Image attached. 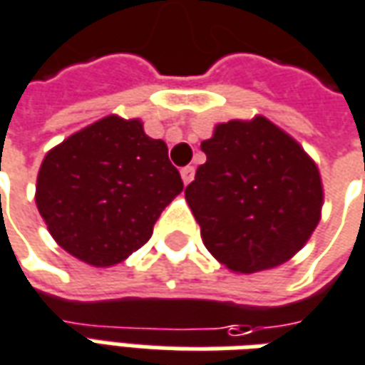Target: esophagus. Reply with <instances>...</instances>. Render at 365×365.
<instances>
[{
  "label": "esophagus",
  "mask_w": 365,
  "mask_h": 365,
  "mask_svg": "<svg viewBox=\"0 0 365 365\" xmlns=\"http://www.w3.org/2000/svg\"><path fill=\"white\" fill-rule=\"evenodd\" d=\"M193 175H195V170H193V165H185V168H182V180L183 183L187 185V183L193 180Z\"/></svg>",
  "instance_id": "1"
}]
</instances>
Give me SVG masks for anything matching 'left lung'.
Masks as SVG:
<instances>
[{"label": "left lung", "mask_w": 365, "mask_h": 365, "mask_svg": "<svg viewBox=\"0 0 365 365\" xmlns=\"http://www.w3.org/2000/svg\"><path fill=\"white\" fill-rule=\"evenodd\" d=\"M207 162L185 187L201 239L235 272L279 267L320 221L322 182L297 140L264 116L217 124L201 142Z\"/></svg>", "instance_id": "1"}]
</instances>
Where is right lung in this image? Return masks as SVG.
Segmentation results:
<instances>
[{"label": "right lung", "instance_id": "add662e5", "mask_svg": "<svg viewBox=\"0 0 365 365\" xmlns=\"http://www.w3.org/2000/svg\"><path fill=\"white\" fill-rule=\"evenodd\" d=\"M183 182L164 140L140 120L106 116L51 150L37 175L35 201L67 253L110 267L138 251Z\"/></svg>", "mask_w": 365, "mask_h": 365}]
</instances>
